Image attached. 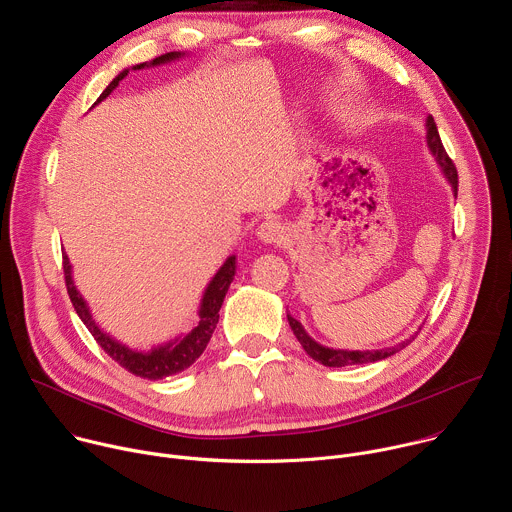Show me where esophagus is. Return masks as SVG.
Here are the masks:
<instances>
[{
  "mask_svg": "<svg viewBox=\"0 0 512 512\" xmlns=\"http://www.w3.org/2000/svg\"><path fill=\"white\" fill-rule=\"evenodd\" d=\"M257 237L263 243H281L285 239V227L279 221H275V218H269V221L259 225Z\"/></svg>",
  "mask_w": 512,
  "mask_h": 512,
  "instance_id": "obj_1",
  "label": "esophagus"
}]
</instances>
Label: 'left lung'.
<instances>
[{"instance_id": "8db88e82", "label": "left lung", "mask_w": 512, "mask_h": 512, "mask_svg": "<svg viewBox=\"0 0 512 512\" xmlns=\"http://www.w3.org/2000/svg\"><path fill=\"white\" fill-rule=\"evenodd\" d=\"M427 145L431 154L435 156L437 164L442 166L446 178L450 180L454 192L458 194V170H456V164L452 162V158L448 156L444 143H442V137L440 133H437V127H435V121L433 117H427ZM287 322L291 326V330H294L296 338L300 340V344L304 346V350L314 358L318 360L320 364H324V367H348V364H364V362H375V360H383L395 352H399L401 348H405L411 340H405L393 348H383V350H334V348H326V346H320L318 342H314L306 330L302 328V324L291 318L287 314Z\"/></svg>"}]
</instances>
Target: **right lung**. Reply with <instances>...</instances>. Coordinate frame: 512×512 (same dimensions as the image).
I'll return each instance as SVG.
<instances>
[{"instance_id":"1","label":"right lung","mask_w":512,"mask_h":512,"mask_svg":"<svg viewBox=\"0 0 512 512\" xmlns=\"http://www.w3.org/2000/svg\"><path fill=\"white\" fill-rule=\"evenodd\" d=\"M178 56H180V52H168V54H162V56L154 58L152 64H162V62L174 60ZM143 66L145 64H137L133 68H143ZM127 72L129 70H123L121 75H117L111 81V85L101 93L99 101H103L119 85V81H123V77L127 75ZM62 271H64V283H66L68 298H70L72 306H75V310H77L79 318L83 320V324L89 328V332L97 340V344L119 364V367H123L131 375L141 377V379H148V381H158V379L172 377V375H178V373L186 371L188 367H192V364L196 362V358L204 352V348L210 342L212 332H214V328L218 324V310H221V306L225 302V296H227V289H229V285H231V281L235 277V257H229L227 263L221 269H218V273L208 283L206 294L202 298V306H200V322H198V326L188 336H184L182 340H176V342H172L168 346L156 348V350H152L148 354L133 352V350L125 348L123 344L111 340L107 334H103L97 328V324L93 322V318L89 314V308H87L85 300L81 298V294L77 291L75 283H72L70 263H68L66 255H62Z\"/></svg>"}]
</instances>
